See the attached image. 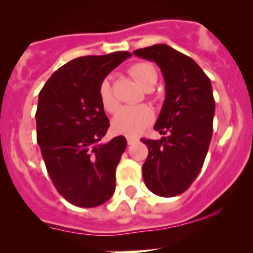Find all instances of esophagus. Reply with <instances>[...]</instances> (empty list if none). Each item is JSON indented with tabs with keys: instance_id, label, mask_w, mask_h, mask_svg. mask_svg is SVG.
Segmentation results:
<instances>
[{
	"instance_id": "esophagus-1",
	"label": "esophagus",
	"mask_w": 253,
	"mask_h": 253,
	"mask_svg": "<svg viewBox=\"0 0 253 253\" xmlns=\"http://www.w3.org/2000/svg\"><path fill=\"white\" fill-rule=\"evenodd\" d=\"M126 142H127V144H129V146H131V144H134V143H136V142H137V138L126 137Z\"/></svg>"
}]
</instances>
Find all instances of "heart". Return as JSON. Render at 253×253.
I'll use <instances>...</instances> for the list:
<instances>
[{"label": "heart", "mask_w": 253, "mask_h": 253, "mask_svg": "<svg viewBox=\"0 0 253 253\" xmlns=\"http://www.w3.org/2000/svg\"><path fill=\"white\" fill-rule=\"evenodd\" d=\"M129 74L144 89H150L158 80L155 68L147 62H138L129 68ZM99 100L105 111L113 113L118 109V103L113 96L109 79H104L99 84ZM154 121V113L147 105L123 106L112 121V130L115 134L135 137L140 135Z\"/></svg>", "instance_id": "1"}]
</instances>
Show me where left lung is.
<instances>
[{
  "mask_svg": "<svg viewBox=\"0 0 253 253\" xmlns=\"http://www.w3.org/2000/svg\"><path fill=\"white\" fill-rule=\"evenodd\" d=\"M155 62L164 75L166 96L154 129L161 140L141 141L148 147L142 166L144 184L153 194H183L202 169L212 136L215 101L211 82L192 58L165 44L134 51Z\"/></svg>",
  "mask_w": 253,
  "mask_h": 253,
  "instance_id": "1",
  "label": "left lung"
}]
</instances>
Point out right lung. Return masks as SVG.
<instances>
[{"label":"right lung","mask_w":253,"mask_h":253,"mask_svg":"<svg viewBox=\"0 0 253 253\" xmlns=\"http://www.w3.org/2000/svg\"><path fill=\"white\" fill-rule=\"evenodd\" d=\"M131 53L118 51L73 59L51 75L38 98L37 142L53 185L69 203L93 208L116 189L124 136L100 143L110 126L99 84Z\"/></svg>","instance_id":"1"}]
</instances>
